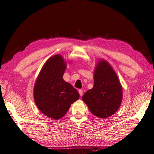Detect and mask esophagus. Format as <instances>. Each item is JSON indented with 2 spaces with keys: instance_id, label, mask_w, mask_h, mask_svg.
I'll return each mask as SVG.
<instances>
[{
  "instance_id": "esophagus-1",
  "label": "esophagus",
  "mask_w": 154,
  "mask_h": 154,
  "mask_svg": "<svg viewBox=\"0 0 154 154\" xmlns=\"http://www.w3.org/2000/svg\"><path fill=\"white\" fill-rule=\"evenodd\" d=\"M78 92H79V94H80V97H82V96L83 95V91H82V90H79V91H78Z\"/></svg>"
}]
</instances>
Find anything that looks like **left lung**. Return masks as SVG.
Listing matches in <instances>:
<instances>
[{
  "mask_svg": "<svg viewBox=\"0 0 154 154\" xmlns=\"http://www.w3.org/2000/svg\"><path fill=\"white\" fill-rule=\"evenodd\" d=\"M123 98V88L116 72L105 60H98L94 71V86L82 100L92 114L107 118L117 111Z\"/></svg>",
  "mask_w": 154,
  "mask_h": 154,
  "instance_id": "obj_1",
  "label": "left lung"
}]
</instances>
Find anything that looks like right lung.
<instances>
[{"mask_svg":"<svg viewBox=\"0 0 154 154\" xmlns=\"http://www.w3.org/2000/svg\"><path fill=\"white\" fill-rule=\"evenodd\" d=\"M66 67L63 57L54 55L43 66L34 85L33 97L37 108L52 119L62 118L80 97L76 89L63 79Z\"/></svg>","mask_w":154,"mask_h":154,"instance_id":"1","label":"right lung"}]
</instances>
